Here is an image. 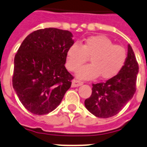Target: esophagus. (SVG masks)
I'll list each match as a JSON object with an SVG mask.
<instances>
[{
	"mask_svg": "<svg viewBox=\"0 0 147 147\" xmlns=\"http://www.w3.org/2000/svg\"><path fill=\"white\" fill-rule=\"evenodd\" d=\"M84 84V82H81V81H78V80H73L72 81V84H71V87L72 88H76V87H78V86H81Z\"/></svg>",
	"mask_w": 147,
	"mask_h": 147,
	"instance_id": "obj_1",
	"label": "esophagus"
}]
</instances>
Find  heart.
I'll list each match as a JSON object with an SVG mask.
<instances>
[{"mask_svg":"<svg viewBox=\"0 0 147 147\" xmlns=\"http://www.w3.org/2000/svg\"><path fill=\"white\" fill-rule=\"evenodd\" d=\"M127 57L124 47L115 45L107 37L96 35L85 39L82 45L74 43L69 47L65 66L69 71H76L90 58L91 64L81 68L78 77L89 79L100 76L102 79H109L121 71Z\"/></svg>","mask_w":147,"mask_h":147,"instance_id":"b5f03b06","label":"heart"}]
</instances>
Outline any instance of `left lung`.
<instances>
[{"mask_svg": "<svg viewBox=\"0 0 147 147\" xmlns=\"http://www.w3.org/2000/svg\"><path fill=\"white\" fill-rule=\"evenodd\" d=\"M138 71L135 55L128 45L127 61L121 71L107 82L92 84V94L84 101L87 109L102 119L118 114L135 93Z\"/></svg>", "mask_w": 147, "mask_h": 147, "instance_id": "8db88e82", "label": "left lung"}]
</instances>
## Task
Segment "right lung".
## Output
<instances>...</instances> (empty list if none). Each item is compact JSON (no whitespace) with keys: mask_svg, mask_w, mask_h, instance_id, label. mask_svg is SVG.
Here are the masks:
<instances>
[{"mask_svg":"<svg viewBox=\"0 0 147 147\" xmlns=\"http://www.w3.org/2000/svg\"><path fill=\"white\" fill-rule=\"evenodd\" d=\"M72 34L59 28L34 31L26 37L14 58L13 87L24 107L34 115L57 108L71 87L73 76L65 69Z\"/></svg>","mask_w":147,"mask_h":147,"instance_id":"add662e5","label":"right lung"}]
</instances>
